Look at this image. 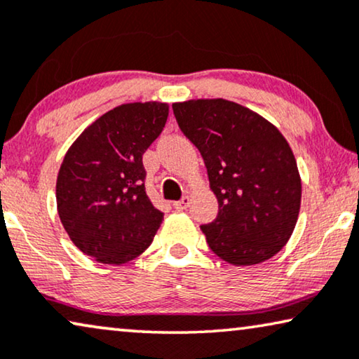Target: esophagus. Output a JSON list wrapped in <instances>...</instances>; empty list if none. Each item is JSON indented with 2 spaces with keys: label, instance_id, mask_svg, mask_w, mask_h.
Wrapping results in <instances>:
<instances>
[{
  "label": "esophagus",
  "instance_id": "obj_1",
  "mask_svg": "<svg viewBox=\"0 0 359 359\" xmlns=\"http://www.w3.org/2000/svg\"><path fill=\"white\" fill-rule=\"evenodd\" d=\"M189 204H191V197L189 196H184L181 201H176L173 205H175L176 210H184V209H188Z\"/></svg>",
  "mask_w": 359,
  "mask_h": 359
}]
</instances>
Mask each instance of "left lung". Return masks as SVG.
I'll return each mask as SVG.
<instances>
[{"mask_svg": "<svg viewBox=\"0 0 359 359\" xmlns=\"http://www.w3.org/2000/svg\"><path fill=\"white\" fill-rule=\"evenodd\" d=\"M181 131L199 149L218 215L202 225L209 248L233 266L273 257L296 226L301 176L283 134L259 113L225 98L176 102Z\"/></svg>", "mask_w": 359, "mask_h": 359, "instance_id": "8db88e82", "label": "left lung"}]
</instances>
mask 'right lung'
<instances>
[{"instance_id":"obj_1","label":"right lung","mask_w":359,"mask_h":359,"mask_svg":"<svg viewBox=\"0 0 359 359\" xmlns=\"http://www.w3.org/2000/svg\"><path fill=\"white\" fill-rule=\"evenodd\" d=\"M167 118L168 103H123L67 149L56 178L58 215L76 248L97 262L133 261L162 225L163 212L145 192L142 155Z\"/></svg>"}]
</instances>
